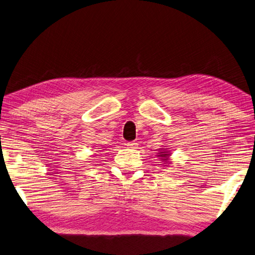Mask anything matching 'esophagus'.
Segmentation results:
<instances>
[{"mask_svg":"<svg viewBox=\"0 0 255 255\" xmlns=\"http://www.w3.org/2000/svg\"><path fill=\"white\" fill-rule=\"evenodd\" d=\"M126 145H127L128 147H129V148H135V147L137 146V143L132 141V142H128V143L126 144Z\"/></svg>","mask_w":255,"mask_h":255,"instance_id":"esophagus-1","label":"esophagus"}]
</instances>
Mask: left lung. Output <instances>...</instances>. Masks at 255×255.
Masks as SVG:
<instances>
[{"mask_svg": "<svg viewBox=\"0 0 255 255\" xmlns=\"http://www.w3.org/2000/svg\"><path fill=\"white\" fill-rule=\"evenodd\" d=\"M162 155H164V156H166V154H162Z\"/></svg>", "mask_w": 255, "mask_h": 255, "instance_id": "1", "label": "left lung"}]
</instances>
